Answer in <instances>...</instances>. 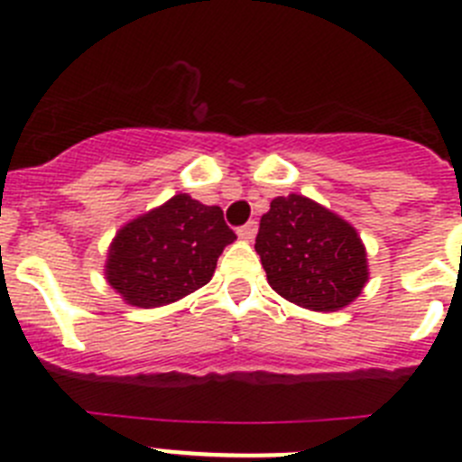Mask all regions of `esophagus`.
Wrapping results in <instances>:
<instances>
[{
    "label": "esophagus",
    "instance_id": "1",
    "mask_svg": "<svg viewBox=\"0 0 462 462\" xmlns=\"http://www.w3.org/2000/svg\"><path fill=\"white\" fill-rule=\"evenodd\" d=\"M256 222H247L245 224V226H240L238 228V238L240 240H245V243H252V240H254V236H256Z\"/></svg>",
    "mask_w": 462,
    "mask_h": 462
}]
</instances>
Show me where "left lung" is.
I'll return each mask as SVG.
<instances>
[{"mask_svg": "<svg viewBox=\"0 0 462 462\" xmlns=\"http://www.w3.org/2000/svg\"><path fill=\"white\" fill-rule=\"evenodd\" d=\"M254 250L273 291L312 312L352 305L370 280L356 226L303 194L273 199Z\"/></svg>", "mask_w": 462, "mask_h": 462, "instance_id": "left-lung-1", "label": "left lung"}]
</instances>
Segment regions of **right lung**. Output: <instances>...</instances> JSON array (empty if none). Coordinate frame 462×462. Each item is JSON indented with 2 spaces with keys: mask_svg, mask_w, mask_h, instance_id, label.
Instances as JSON below:
<instances>
[{
  "mask_svg": "<svg viewBox=\"0 0 462 462\" xmlns=\"http://www.w3.org/2000/svg\"><path fill=\"white\" fill-rule=\"evenodd\" d=\"M234 240L222 208L175 194L117 228L106 252V282L132 308H164L208 284Z\"/></svg>",
  "mask_w": 462,
  "mask_h": 462,
  "instance_id": "add662e5",
  "label": "right lung"
}]
</instances>
